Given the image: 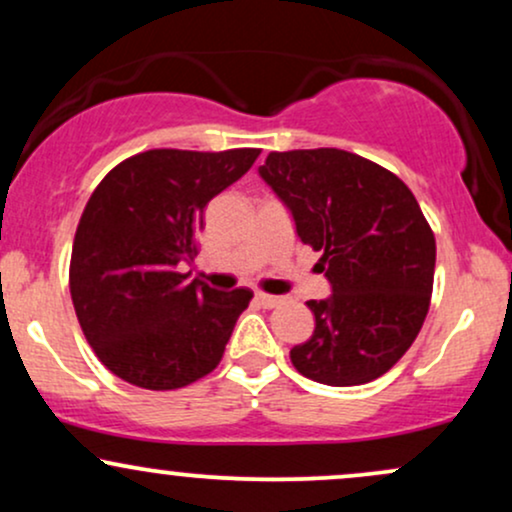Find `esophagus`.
<instances>
[{
    "mask_svg": "<svg viewBox=\"0 0 512 512\" xmlns=\"http://www.w3.org/2000/svg\"><path fill=\"white\" fill-rule=\"evenodd\" d=\"M255 301L260 303L262 308H276V305H281V298L269 296V293H255Z\"/></svg>",
    "mask_w": 512,
    "mask_h": 512,
    "instance_id": "esophagus-1",
    "label": "esophagus"
}]
</instances>
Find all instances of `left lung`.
I'll use <instances>...</instances> for the list:
<instances>
[{"instance_id": "left-lung-1", "label": "left lung", "mask_w": 512, "mask_h": 512, "mask_svg": "<svg viewBox=\"0 0 512 512\" xmlns=\"http://www.w3.org/2000/svg\"><path fill=\"white\" fill-rule=\"evenodd\" d=\"M260 178L322 250L332 293L308 301L315 330L291 363L322 385H363L414 344L433 291L436 238L411 190L368 158L342 149L272 151Z\"/></svg>"}]
</instances>
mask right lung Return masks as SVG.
Listing matches in <instances>:
<instances>
[{
	"label": "right lung",
	"instance_id": "1",
	"mask_svg": "<svg viewBox=\"0 0 512 512\" xmlns=\"http://www.w3.org/2000/svg\"><path fill=\"white\" fill-rule=\"evenodd\" d=\"M260 149H151L93 190L74 236L69 291L96 356L144 390H178L219 366L252 291L178 272L197 255L204 209Z\"/></svg>",
	"mask_w": 512,
	"mask_h": 512
}]
</instances>
